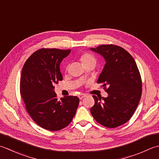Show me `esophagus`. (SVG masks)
I'll return each mask as SVG.
<instances>
[{
	"label": "esophagus",
	"instance_id": "1",
	"mask_svg": "<svg viewBox=\"0 0 159 159\" xmlns=\"http://www.w3.org/2000/svg\"><path fill=\"white\" fill-rule=\"evenodd\" d=\"M85 96H86V94H80L79 95V98L80 99H82V98H83L84 97H85Z\"/></svg>",
	"mask_w": 159,
	"mask_h": 159
}]
</instances>
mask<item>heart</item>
I'll use <instances>...</instances> for the list:
<instances>
[{
	"label": "heart",
	"instance_id": "b5f03b06",
	"mask_svg": "<svg viewBox=\"0 0 159 159\" xmlns=\"http://www.w3.org/2000/svg\"><path fill=\"white\" fill-rule=\"evenodd\" d=\"M80 61L84 67L88 65H93L95 66L96 64V58L89 53H84L80 57Z\"/></svg>",
	"mask_w": 159,
	"mask_h": 159
}]
</instances>
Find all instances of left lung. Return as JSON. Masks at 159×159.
Segmentation results:
<instances>
[{"mask_svg": "<svg viewBox=\"0 0 159 159\" xmlns=\"http://www.w3.org/2000/svg\"><path fill=\"white\" fill-rule=\"evenodd\" d=\"M104 57L106 63L97 83L102 84L107 98L93 95L90 109L94 119L108 128L127 123L137 107L142 94V80L134 59L120 46L101 45L90 48Z\"/></svg>", "mask_w": 159, "mask_h": 159, "instance_id": "obj_1", "label": "left lung"}]
</instances>
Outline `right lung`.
<instances>
[{
	"label": "right lung",
	"instance_id": "add662e5",
	"mask_svg": "<svg viewBox=\"0 0 159 159\" xmlns=\"http://www.w3.org/2000/svg\"><path fill=\"white\" fill-rule=\"evenodd\" d=\"M71 49L42 48L27 58L22 70L20 93L26 110L37 125L49 131L67 127L75 116L79 104L77 96L58 100L54 85L63 80L62 60Z\"/></svg>",
	"mask_w": 159,
	"mask_h": 159
}]
</instances>
